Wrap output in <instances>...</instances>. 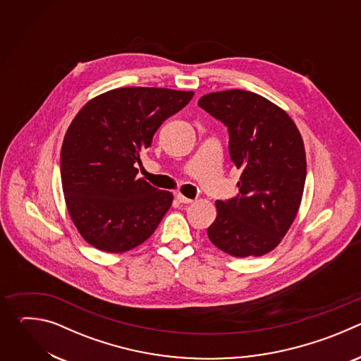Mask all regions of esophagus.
<instances>
[{
    "mask_svg": "<svg viewBox=\"0 0 361 361\" xmlns=\"http://www.w3.org/2000/svg\"><path fill=\"white\" fill-rule=\"evenodd\" d=\"M176 198L178 200V202H183V204H191V202H192L191 198H187V197L183 195L181 192H177V194H176Z\"/></svg>",
    "mask_w": 361,
    "mask_h": 361,
    "instance_id": "34e87169",
    "label": "esophagus"
}]
</instances>
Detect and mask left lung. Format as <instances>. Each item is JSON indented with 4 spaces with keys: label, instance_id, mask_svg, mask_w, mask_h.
I'll return each mask as SVG.
<instances>
[{
    "label": "left lung",
    "instance_id": "left-lung-1",
    "mask_svg": "<svg viewBox=\"0 0 361 361\" xmlns=\"http://www.w3.org/2000/svg\"><path fill=\"white\" fill-rule=\"evenodd\" d=\"M198 106L228 128L230 157L241 170L240 194L216 201L209 238L238 259L264 255L280 244L300 209L307 173L301 134L283 109L251 91L210 92Z\"/></svg>",
    "mask_w": 361,
    "mask_h": 361
}]
</instances>
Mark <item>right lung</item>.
<instances>
[{"label":"right lung","instance_id":"obj_1","mask_svg":"<svg viewBox=\"0 0 361 361\" xmlns=\"http://www.w3.org/2000/svg\"><path fill=\"white\" fill-rule=\"evenodd\" d=\"M192 91L124 87L90 99L61 147V183L81 237L107 252L142 244L163 220L173 194L138 178L140 152L159 127L184 109Z\"/></svg>","mask_w":361,"mask_h":361}]
</instances>
